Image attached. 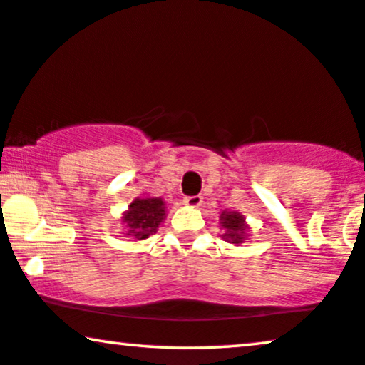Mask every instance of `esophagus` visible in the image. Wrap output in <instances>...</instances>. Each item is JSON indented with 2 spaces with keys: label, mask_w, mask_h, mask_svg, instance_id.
Here are the masks:
<instances>
[{
  "label": "esophagus",
  "mask_w": 365,
  "mask_h": 365,
  "mask_svg": "<svg viewBox=\"0 0 365 365\" xmlns=\"http://www.w3.org/2000/svg\"><path fill=\"white\" fill-rule=\"evenodd\" d=\"M202 197L200 195H193V197H187L185 200H183V203H185L187 207H190V208H198L202 205Z\"/></svg>",
  "instance_id": "obj_1"
}]
</instances>
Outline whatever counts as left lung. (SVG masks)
Returning a JSON list of instances; mask_svg holds the SVG:
<instances>
[{
  "mask_svg": "<svg viewBox=\"0 0 365 365\" xmlns=\"http://www.w3.org/2000/svg\"><path fill=\"white\" fill-rule=\"evenodd\" d=\"M220 227L223 228V239L228 244L240 245L250 237V227L245 217L237 210H223L220 213Z\"/></svg>",
  "mask_w": 365,
  "mask_h": 365,
  "instance_id": "1",
  "label": "left lung"
}]
</instances>
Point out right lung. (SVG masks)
<instances>
[{"label": "right lung", "instance_id": "obj_1", "mask_svg": "<svg viewBox=\"0 0 365 365\" xmlns=\"http://www.w3.org/2000/svg\"><path fill=\"white\" fill-rule=\"evenodd\" d=\"M167 217L165 200L160 197H137L128 205V210L121 213V225L123 235L132 242H140L148 239L150 235L157 233L158 227Z\"/></svg>", "mask_w": 365, "mask_h": 365}]
</instances>
